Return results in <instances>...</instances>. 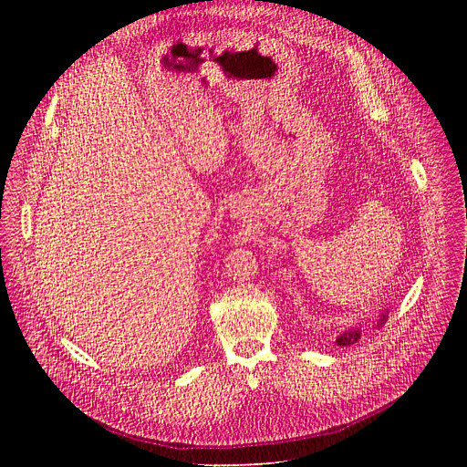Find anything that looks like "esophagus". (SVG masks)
<instances>
[{"label": "esophagus", "instance_id": "esophagus-1", "mask_svg": "<svg viewBox=\"0 0 467 467\" xmlns=\"http://www.w3.org/2000/svg\"><path fill=\"white\" fill-rule=\"evenodd\" d=\"M234 208H236V210H240V206H234Z\"/></svg>", "mask_w": 467, "mask_h": 467}]
</instances>
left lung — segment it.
<instances>
[{
	"label": "left lung",
	"instance_id": "8db88e82",
	"mask_svg": "<svg viewBox=\"0 0 467 467\" xmlns=\"http://www.w3.org/2000/svg\"><path fill=\"white\" fill-rule=\"evenodd\" d=\"M388 320V314L386 312H382L380 314V317H379V327H382V324ZM359 337H361V329H348V331H345V333H340L338 337H337V345L338 347H350V345H354V342H358L359 340Z\"/></svg>",
	"mask_w": 467,
	"mask_h": 467
}]
</instances>
